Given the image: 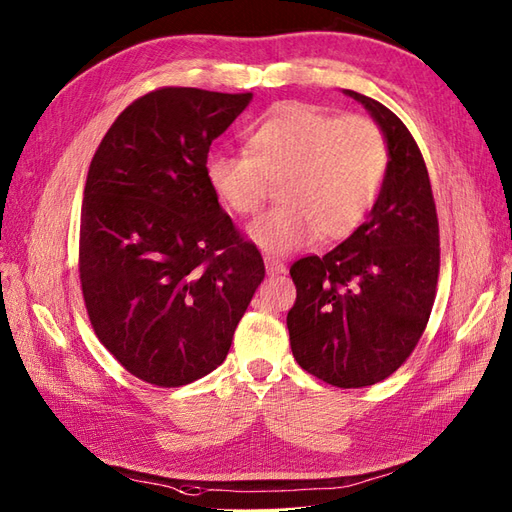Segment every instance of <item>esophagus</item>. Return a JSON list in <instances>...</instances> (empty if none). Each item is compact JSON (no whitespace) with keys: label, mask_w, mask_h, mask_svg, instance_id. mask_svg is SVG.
Masks as SVG:
<instances>
[{"label":"esophagus","mask_w":512,"mask_h":512,"mask_svg":"<svg viewBox=\"0 0 512 512\" xmlns=\"http://www.w3.org/2000/svg\"><path fill=\"white\" fill-rule=\"evenodd\" d=\"M266 270H268L270 276L285 274V272H287L285 264H281V261H276V259H270V257H266Z\"/></svg>","instance_id":"esophagus-1"}]
</instances>
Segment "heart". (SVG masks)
<instances>
[{"instance_id": "1", "label": "heart", "mask_w": 512, "mask_h": 512, "mask_svg": "<svg viewBox=\"0 0 512 512\" xmlns=\"http://www.w3.org/2000/svg\"><path fill=\"white\" fill-rule=\"evenodd\" d=\"M240 154L214 152L208 184L221 206L253 216L279 184V208L259 216L248 236L270 255H289L321 240H343L360 227L382 188L388 143L373 120L337 115L306 102H281L246 133Z\"/></svg>"}]
</instances>
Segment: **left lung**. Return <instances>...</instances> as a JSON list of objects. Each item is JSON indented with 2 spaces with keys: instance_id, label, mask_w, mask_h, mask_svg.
<instances>
[{
  "instance_id": "obj_1",
  "label": "left lung",
  "mask_w": 512,
  "mask_h": 512,
  "mask_svg": "<svg viewBox=\"0 0 512 512\" xmlns=\"http://www.w3.org/2000/svg\"><path fill=\"white\" fill-rule=\"evenodd\" d=\"M382 128L388 169L369 221L324 257H302L289 274L287 313L300 367L337 388L382 382L410 358L433 309L440 227L429 171L410 130L382 102L345 90Z\"/></svg>"
}]
</instances>
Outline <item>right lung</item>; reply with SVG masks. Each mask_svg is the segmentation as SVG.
<instances>
[{
	"instance_id": "obj_1",
	"label": "right lung",
	"mask_w": 512,
	"mask_h": 512,
	"mask_svg": "<svg viewBox=\"0 0 512 512\" xmlns=\"http://www.w3.org/2000/svg\"><path fill=\"white\" fill-rule=\"evenodd\" d=\"M253 94L160 87L128 105L87 171L79 276L100 343L152 386L223 364L264 259L208 184L212 141Z\"/></svg>"
}]
</instances>
